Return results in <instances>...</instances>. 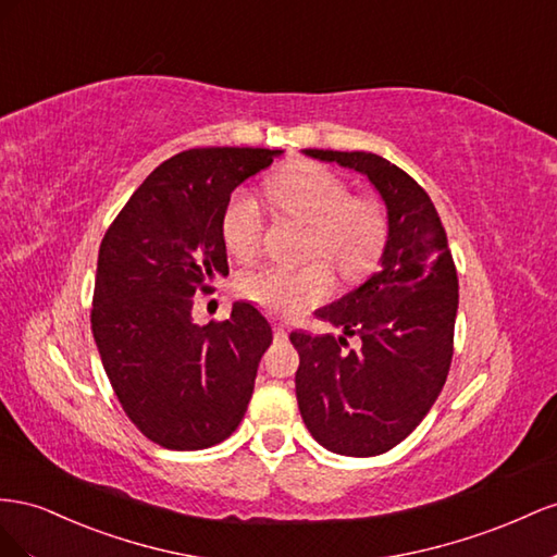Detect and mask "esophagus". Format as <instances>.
Wrapping results in <instances>:
<instances>
[{
	"instance_id": "34e87169",
	"label": "esophagus",
	"mask_w": 557,
	"mask_h": 557,
	"mask_svg": "<svg viewBox=\"0 0 557 557\" xmlns=\"http://www.w3.org/2000/svg\"><path fill=\"white\" fill-rule=\"evenodd\" d=\"M273 326H275V341H287V326L277 320L273 322Z\"/></svg>"
}]
</instances>
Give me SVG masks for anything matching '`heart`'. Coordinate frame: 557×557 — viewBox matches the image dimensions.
Listing matches in <instances>:
<instances>
[{"label": "heart", "instance_id": "b5f03b06", "mask_svg": "<svg viewBox=\"0 0 557 557\" xmlns=\"http://www.w3.org/2000/svg\"><path fill=\"white\" fill-rule=\"evenodd\" d=\"M277 208L310 226L308 259H324L345 282L367 277L387 247L389 221L383 202L369 196H349V186L317 163L282 170L268 186ZM221 237L240 261L259 253L263 212L247 190H237L221 214ZM237 292L249 304L273 314L294 317L324 304L333 277L320 261L300 268L261 265L237 277Z\"/></svg>", "mask_w": 557, "mask_h": 557}]
</instances>
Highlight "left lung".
Wrapping results in <instances>:
<instances>
[{
  "mask_svg": "<svg viewBox=\"0 0 557 557\" xmlns=\"http://www.w3.org/2000/svg\"><path fill=\"white\" fill-rule=\"evenodd\" d=\"M306 156L367 174L385 200L389 237L380 270L317 317L343 336L292 333L296 399L317 443L347 457L392 450L438 399L453 361L457 270L426 190L401 168L367 151L306 149ZM357 332L359 350L345 335Z\"/></svg>",
  "mask_w": 557,
  "mask_h": 557,
  "instance_id": "8db88e82",
  "label": "left lung"
}]
</instances>
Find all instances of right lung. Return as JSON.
Wrapping results in <instances>:
<instances>
[{
  "mask_svg": "<svg viewBox=\"0 0 557 557\" xmlns=\"http://www.w3.org/2000/svg\"><path fill=\"white\" fill-rule=\"evenodd\" d=\"M280 149H188L158 165L104 233L90 326L125 416L168 450L226 441L273 343L265 317L245 300L224 322L198 326L196 292L228 275L221 214L235 186Z\"/></svg>",
  "mask_w": 557,
  "mask_h": 557,
  "instance_id": "obj_1",
  "label": "right lung"
}]
</instances>
